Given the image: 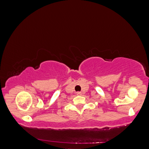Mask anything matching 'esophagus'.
Masks as SVG:
<instances>
[{
    "instance_id": "esophagus-1",
    "label": "esophagus",
    "mask_w": 149,
    "mask_h": 149,
    "mask_svg": "<svg viewBox=\"0 0 149 149\" xmlns=\"http://www.w3.org/2000/svg\"><path fill=\"white\" fill-rule=\"evenodd\" d=\"M76 94H77V95H81V92H77L76 93Z\"/></svg>"
}]
</instances>
